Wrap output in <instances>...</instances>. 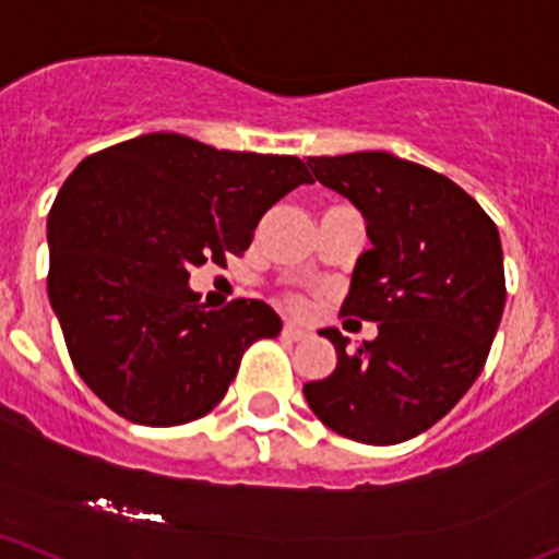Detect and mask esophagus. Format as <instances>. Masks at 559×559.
<instances>
[{
  "label": "esophagus",
  "mask_w": 559,
  "mask_h": 559,
  "mask_svg": "<svg viewBox=\"0 0 559 559\" xmlns=\"http://www.w3.org/2000/svg\"><path fill=\"white\" fill-rule=\"evenodd\" d=\"M281 337L305 340V337H308V332H305V329L297 326V324H284V329H281Z\"/></svg>",
  "instance_id": "1"
}]
</instances>
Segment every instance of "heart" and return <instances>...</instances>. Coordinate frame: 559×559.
Here are the masks:
<instances>
[{"label": "heart", "instance_id": "heart-1", "mask_svg": "<svg viewBox=\"0 0 559 559\" xmlns=\"http://www.w3.org/2000/svg\"><path fill=\"white\" fill-rule=\"evenodd\" d=\"M297 305H299V302H297Z\"/></svg>", "mask_w": 559, "mask_h": 559}]
</instances>
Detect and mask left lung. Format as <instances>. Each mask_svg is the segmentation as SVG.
Instances as JSON below:
<instances>
[{"instance_id":"1","label":"left lung","mask_w":559,"mask_h":559,"mask_svg":"<svg viewBox=\"0 0 559 559\" xmlns=\"http://www.w3.org/2000/svg\"><path fill=\"white\" fill-rule=\"evenodd\" d=\"M316 179L361 211L372 249L356 260L343 316L378 321L348 350L321 329L337 367L302 393L324 426L364 444L431 428L472 388L507 305L498 227L448 176L391 152L308 157Z\"/></svg>"}]
</instances>
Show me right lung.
<instances>
[{
	"label": "right lung",
	"instance_id": "add662e5",
	"mask_svg": "<svg viewBox=\"0 0 559 559\" xmlns=\"http://www.w3.org/2000/svg\"><path fill=\"white\" fill-rule=\"evenodd\" d=\"M295 155L146 133L85 157L50 216L47 297L87 388L139 426H181L222 402L243 350L275 337L262 299L209 310L190 270L243 254L267 209L310 185Z\"/></svg>",
	"mask_w": 559,
	"mask_h": 559
}]
</instances>
